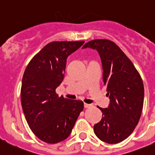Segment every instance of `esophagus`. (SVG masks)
Masks as SVG:
<instances>
[{"mask_svg": "<svg viewBox=\"0 0 155 155\" xmlns=\"http://www.w3.org/2000/svg\"><path fill=\"white\" fill-rule=\"evenodd\" d=\"M91 106V105H89V104H86V103H84V107L85 108H89V107Z\"/></svg>", "mask_w": 155, "mask_h": 155, "instance_id": "esophagus-1", "label": "esophagus"}]
</instances>
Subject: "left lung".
Returning <instances> with one entry per match:
<instances>
[{"label": "left lung", "instance_id": "8db88e82", "mask_svg": "<svg viewBox=\"0 0 155 155\" xmlns=\"http://www.w3.org/2000/svg\"><path fill=\"white\" fill-rule=\"evenodd\" d=\"M96 50L103 69V82L110 99L102 108V118L94 125L95 135L104 142L117 144L133 132L141 118L144 85L132 62L113 41L105 39L88 42L82 48Z\"/></svg>", "mask_w": 155, "mask_h": 155}]
</instances>
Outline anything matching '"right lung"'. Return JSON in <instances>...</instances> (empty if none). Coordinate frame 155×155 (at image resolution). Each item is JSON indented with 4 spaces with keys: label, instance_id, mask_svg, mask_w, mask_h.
<instances>
[{
    "label": "right lung",
    "instance_id": "add662e5",
    "mask_svg": "<svg viewBox=\"0 0 155 155\" xmlns=\"http://www.w3.org/2000/svg\"><path fill=\"white\" fill-rule=\"evenodd\" d=\"M84 41H53L32 58L22 79L21 105L29 127L44 142L56 144L69 137L84 105L81 100L59 96L66 59Z\"/></svg>",
    "mask_w": 155,
    "mask_h": 155
}]
</instances>
